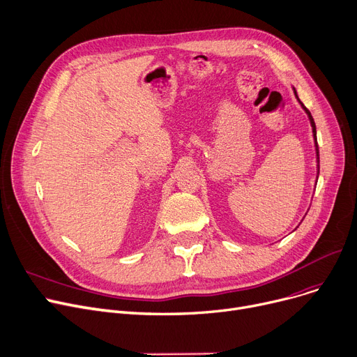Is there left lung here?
Wrapping results in <instances>:
<instances>
[{
    "label": "left lung",
    "instance_id": "left-lung-1",
    "mask_svg": "<svg viewBox=\"0 0 357 357\" xmlns=\"http://www.w3.org/2000/svg\"><path fill=\"white\" fill-rule=\"evenodd\" d=\"M295 94H296V91H295ZM296 98H298V96H296ZM299 100V98H298ZM301 103V101H299ZM301 106L303 107V110L307 112V114H308V117H310V122H311V126H312V133H314V139H315V151H317V162H318V173H319V151H318V144H317V130H315V122H314V119H312V116H311V113H310V110L305 107L302 103H301Z\"/></svg>",
    "mask_w": 357,
    "mask_h": 357
}]
</instances>
